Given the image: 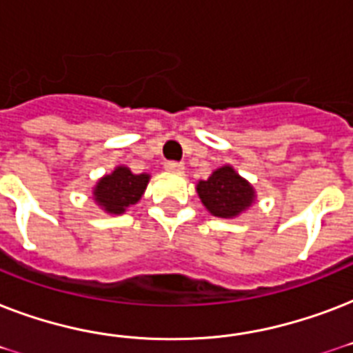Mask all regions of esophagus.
Wrapping results in <instances>:
<instances>
[{"label": "esophagus", "instance_id": "esophagus-1", "mask_svg": "<svg viewBox=\"0 0 353 353\" xmlns=\"http://www.w3.org/2000/svg\"><path fill=\"white\" fill-rule=\"evenodd\" d=\"M165 168L168 172H183L185 170V165H183V163H177V161H166Z\"/></svg>", "mask_w": 353, "mask_h": 353}]
</instances>
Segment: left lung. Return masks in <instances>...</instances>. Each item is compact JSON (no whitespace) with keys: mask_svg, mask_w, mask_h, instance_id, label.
<instances>
[{"mask_svg":"<svg viewBox=\"0 0 353 353\" xmlns=\"http://www.w3.org/2000/svg\"><path fill=\"white\" fill-rule=\"evenodd\" d=\"M196 190L205 209L218 218H236L256 198L251 183L229 165L212 172L207 181H199Z\"/></svg>","mask_w":353,"mask_h":353,"instance_id":"obj_1","label":"left lung"}]
</instances>
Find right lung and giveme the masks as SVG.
Masks as SVG:
<instances>
[{
  "label": "right lung",
  "mask_w": 353,
  "mask_h": 353,
  "mask_svg": "<svg viewBox=\"0 0 353 353\" xmlns=\"http://www.w3.org/2000/svg\"><path fill=\"white\" fill-rule=\"evenodd\" d=\"M148 181V174H133L128 166H117L112 174L99 179L93 199L110 214H122L141 199Z\"/></svg>",
  "instance_id": "right-lung-1"
}]
</instances>
